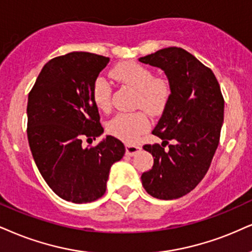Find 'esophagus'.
Here are the masks:
<instances>
[{
	"instance_id": "esophagus-1",
	"label": "esophagus",
	"mask_w": 252,
	"mask_h": 252,
	"mask_svg": "<svg viewBox=\"0 0 252 252\" xmlns=\"http://www.w3.org/2000/svg\"><path fill=\"white\" fill-rule=\"evenodd\" d=\"M140 150H141L140 145H126V154L129 155V157H133V155L138 153Z\"/></svg>"
}]
</instances>
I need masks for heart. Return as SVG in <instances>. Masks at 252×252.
Listing matches in <instances>:
<instances>
[{
	"mask_svg": "<svg viewBox=\"0 0 252 252\" xmlns=\"http://www.w3.org/2000/svg\"><path fill=\"white\" fill-rule=\"evenodd\" d=\"M111 76L136 91L135 106L144 108L151 116L163 113L172 97V86L162 77H154L148 67L134 62H125L111 70ZM112 90L110 84L101 77L95 79L92 88V99L99 110H111ZM150 127V120L144 111L119 113L107 124V131L116 138L133 142Z\"/></svg>",
	"mask_w": 252,
	"mask_h": 252,
	"instance_id": "1",
	"label": "heart"
}]
</instances>
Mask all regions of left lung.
<instances>
[{
    "label": "left lung",
    "mask_w": 252,
    "mask_h": 252,
    "mask_svg": "<svg viewBox=\"0 0 252 252\" xmlns=\"http://www.w3.org/2000/svg\"><path fill=\"white\" fill-rule=\"evenodd\" d=\"M139 61L162 69L172 86L152 132L162 144L144 146L154 164L142 173V186L153 197L174 200L190 192L209 169L221 136L224 99L213 71L185 49L170 46Z\"/></svg>",
    "instance_id": "1"
}]
</instances>
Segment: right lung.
Segmentation results:
<instances>
[{
    "label": "right lung",
    "mask_w": 252,
    "mask_h": 252,
    "mask_svg": "<svg viewBox=\"0 0 252 252\" xmlns=\"http://www.w3.org/2000/svg\"><path fill=\"white\" fill-rule=\"evenodd\" d=\"M110 58L70 52L49 61L28 95L27 134L40 175L56 194L73 203H89L106 191L111 166L121 160L125 146L104 132L92 88Z\"/></svg>",
    "instance_id": "obj_1"
}]
</instances>
